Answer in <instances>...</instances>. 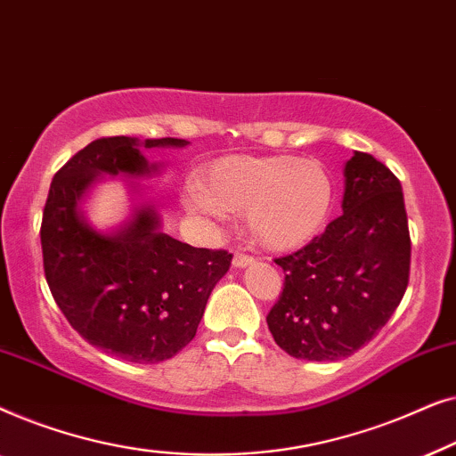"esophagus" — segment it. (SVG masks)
I'll return each mask as SVG.
<instances>
[{"label": "esophagus", "mask_w": 456, "mask_h": 456, "mask_svg": "<svg viewBox=\"0 0 456 456\" xmlns=\"http://www.w3.org/2000/svg\"><path fill=\"white\" fill-rule=\"evenodd\" d=\"M253 257L251 255H245V253H234V257H232V265L234 267H247V265H251L253 264Z\"/></svg>", "instance_id": "1"}]
</instances>
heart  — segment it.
<instances>
[{
    "mask_svg": "<svg viewBox=\"0 0 456 456\" xmlns=\"http://www.w3.org/2000/svg\"><path fill=\"white\" fill-rule=\"evenodd\" d=\"M184 209L195 217L245 216L255 242L272 251H289L309 242L326 224L334 184L314 159L230 155L211 164L199 184L186 186Z\"/></svg>",
    "mask_w": 456,
    "mask_h": 456,
    "instance_id": "1",
    "label": "heart"
}]
</instances>
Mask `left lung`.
<instances>
[{"mask_svg": "<svg viewBox=\"0 0 456 456\" xmlns=\"http://www.w3.org/2000/svg\"><path fill=\"white\" fill-rule=\"evenodd\" d=\"M276 264L284 289L267 314L276 345L295 359L351 357L386 326L409 284L401 180L373 155L354 151L345 166L342 216Z\"/></svg>", "mask_w": 456, "mask_h": 456, "instance_id": "obj_1", "label": "left lung"}]
</instances>
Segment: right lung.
Returning <instances> with one entry per match:
<instances>
[{
    "mask_svg": "<svg viewBox=\"0 0 456 456\" xmlns=\"http://www.w3.org/2000/svg\"><path fill=\"white\" fill-rule=\"evenodd\" d=\"M186 145L172 136L93 141L55 172L43 209V270L55 303L89 345L130 363L172 359L195 338L232 255L161 232L159 214L149 203L136 205L114 232H102L86 222L83 201L102 174L158 172L145 149Z\"/></svg>",
    "mask_w": 456,
    "mask_h": 456,
    "instance_id": "right-lung-1",
    "label": "right lung"
}]
</instances>
